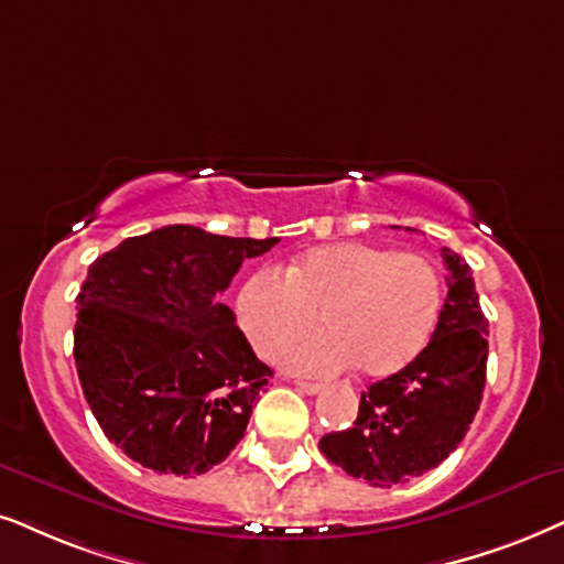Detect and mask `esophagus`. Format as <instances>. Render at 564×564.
<instances>
[{"instance_id": "obj_1", "label": "esophagus", "mask_w": 564, "mask_h": 564, "mask_svg": "<svg viewBox=\"0 0 564 564\" xmlns=\"http://www.w3.org/2000/svg\"><path fill=\"white\" fill-rule=\"evenodd\" d=\"M296 388L302 390V393H306V395H317L319 390H323V384H319V382H304V380H299Z\"/></svg>"}]
</instances>
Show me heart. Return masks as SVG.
I'll return each mask as SVG.
<instances>
[{
	"label": "heart",
	"instance_id": "heart-1",
	"mask_svg": "<svg viewBox=\"0 0 564 564\" xmlns=\"http://www.w3.org/2000/svg\"><path fill=\"white\" fill-rule=\"evenodd\" d=\"M442 306L440 270L422 252L338 241L304 252L283 270L247 278L239 325L262 359H275L315 325L323 335L286 354L291 372L333 375L359 367L388 377L411 365L432 338Z\"/></svg>",
	"mask_w": 564,
	"mask_h": 564
}]
</instances>
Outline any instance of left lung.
<instances>
[{"instance_id":"obj_1","label":"left lung","mask_w":564,"mask_h":564,"mask_svg":"<svg viewBox=\"0 0 564 564\" xmlns=\"http://www.w3.org/2000/svg\"><path fill=\"white\" fill-rule=\"evenodd\" d=\"M442 260L447 299L430 344L401 372L369 384L348 430L319 440L327 460L372 487H393L437 468L460 445L479 411L489 323L468 262L447 247H442Z\"/></svg>"}]
</instances>
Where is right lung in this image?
I'll return each instance as SVG.
<instances>
[{
  "mask_svg": "<svg viewBox=\"0 0 564 564\" xmlns=\"http://www.w3.org/2000/svg\"><path fill=\"white\" fill-rule=\"evenodd\" d=\"M278 239L163 226L88 268L75 367L106 437L159 474H205L229 455L273 372L218 302L241 262Z\"/></svg>",
  "mask_w": 564,
  "mask_h": 564,
  "instance_id": "1",
  "label": "right lung"
}]
</instances>
